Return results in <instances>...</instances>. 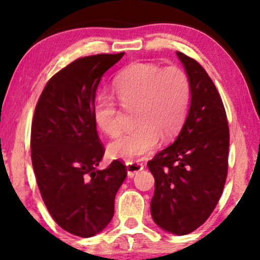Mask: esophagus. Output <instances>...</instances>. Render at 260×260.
Instances as JSON below:
<instances>
[{
    "mask_svg": "<svg viewBox=\"0 0 260 260\" xmlns=\"http://www.w3.org/2000/svg\"><path fill=\"white\" fill-rule=\"evenodd\" d=\"M142 169H143V165H141V163L126 162V172H127V176L129 177L135 176V174L141 172Z\"/></svg>",
    "mask_w": 260,
    "mask_h": 260,
    "instance_id": "34e87169",
    "label": "esophagus"
}]
</instances>
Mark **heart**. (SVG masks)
<instances>
[{
    "label": "heart",
    "mask_w": 260,
    "mask_h": 260,
    "mask_svg": "<svg viewBox=\"0 0 260 260\" xmlns=\"http://www.w3.org/2000/svg\"><path fill=\"white\" fill-rule=\"evenodd\" d=\"M120 105L135 110L137 127L109 144L115 158L135 161L154 151L159 141H170L182 127L190 103V81L180 67L162 69L151 62H134L112 81ZM119 110L112 97L101 94L93 105L95 125L108 136L120 131Z\"/></svg>",
    "instance_id": "b5f03b06"
}]
</instances>
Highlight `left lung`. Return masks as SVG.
<instances>
[{"label": "left lung", "mask_w": 260, "mask_h": 260, "mask_svg": "<svg viewBox=\"0 0 260 260\" xmlns=\"http://www.w3.org/2000/svg\"><path fill=\"white\" fill-rule=\"evenodd\" d=\"M190 81V103L174 143L148 162L155 179L150 212L156 225L184 236L201 226L221 197L230 131L214 83L200 63L176 52Z\"/></svg>", "instance_id": "obj_1"}]
</instances>
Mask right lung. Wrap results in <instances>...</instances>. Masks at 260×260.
I'll use <instances>...</instances> for the list:
<instances>
[{
	"instance_id": "obj_1",
	"label": "right lung",
	"mask_w": 260,
	"mask_h": 260,
	"mask_svg": "<svg viewBox=\"0 0 260 260\" xmlns=\"http://www.w3.org/2000/svg\"><path fill=\"white\" fill-rule=\"evenodd\" d=\"M124 53L80 58L48 81L31 123V163L42 200L55 222L74 236L90 238L112 220L125 166L104 156L93 119L103 74Z\"/></svg>"
}]
</instances>
